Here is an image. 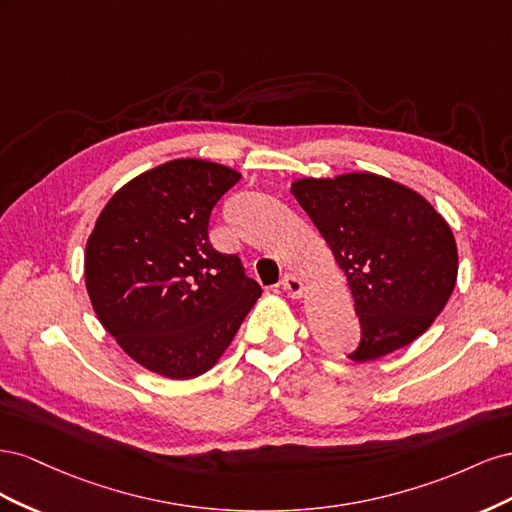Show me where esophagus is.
Segmentation results:
<instances>
[{"label": "esophagus", "instance_id": "obj_1", "mask_svg": "<svg viewBox=\"0 0 512 512\" xmlns=\"http://www.w3.org/2000/svg\"><path fill=\"white\" fill-rule=\"evenodd\" d=\"M282 288H284V292L288 294V297L301 299L303 297V290H305V284L299 280L297 275H286L284 280H282Z\"/></svg>", "mask_w": 512, "mask_h": 512}]
</instances>
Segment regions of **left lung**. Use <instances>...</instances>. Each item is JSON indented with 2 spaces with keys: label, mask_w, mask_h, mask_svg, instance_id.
<instances>
[{
  "label": "left lung",
  "mask_w": 512,
  "mask_h": 512,
  "mask_svg": "<svg viewBox=\"0 0 512 512\" xmlns=\"http://www.w3.org/2000/svg\"><path fill=\"white\" fill-rule=\"evenodd\" d=\"M290 192L348 277L361 322V344L348 359L376 361L423 335L457 282V243L442 215L374 173L299 179Z\"/></svg>",
  "instance_id": "left-lung-1"
}]
</instances>
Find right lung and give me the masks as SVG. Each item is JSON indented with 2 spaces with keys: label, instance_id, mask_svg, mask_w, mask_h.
I'll use <instances>...</instances> for the list:
<instances>
[{
  "label": "right lung",
  "instance_id": "obj_1",
  "mask_svg": "<svg viewBox=\"0 0 512 512\" xmlns=\"http://www.w3.org/2000/svg\"><path fill=\"white\" fill-rule=\"evenodd\" d=\"M239 179L215 162L170 160L117 190L87 239L85 286L102 327L164 378L211 369L262 294L239 256L209 241L211 211Z\"/></svg>",
  "mask_w": 512,
  "mask_h": 512
}]
</instances>
